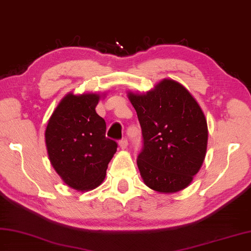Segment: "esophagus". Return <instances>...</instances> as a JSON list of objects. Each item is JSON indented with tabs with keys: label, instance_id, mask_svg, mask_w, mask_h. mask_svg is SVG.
Listing matches in <instances>:
<instances>
[{
	"label": "esophagus",
	"instance_id": "esophagus-1",
	"mask_svg": "<svg viewBox=\"0 0 251 251\" xmlns=\"http://www.w3.org/2000/svg\"><path fill=\"white\" fill-rule=\"evenodd\" d=\"M119 147H120L122 150H126V148H128V141H126V139H122L119 141Z\"/></svg>",
	"mask_w": 251,
	"mask_h": 251
}]
</instances>
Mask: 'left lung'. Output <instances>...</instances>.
<instances>
[{
	"label": "left lung",
	"mask_w": 251,
	"mask_h": 251,
	"mask_svg": "<svg viewBox=\"0 0 251 251\" xmlns=\"http://www.w3.org/2000/svg\"><path fill=\"white\" fill-rule=\"evenodd\" d=\"M143 135L137 160L144 184L162 194L186 188L207 150L203 110L182 83L163 79L146 94L128 91Z\"/></svg>",
	"instance_id": "left-lung-1"
}]
</instances>
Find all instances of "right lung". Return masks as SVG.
Masks as SVG:
<instances>
[{
  "label": "right lung",
  "instance_id": "add662e5",
  "mask_svg": "<svg viewBox=\"0 0 251 251\" xmlns=\"http://www.w3.org/2000/svg\"><path fill=\"white\" fill-rule=\"evenodd\" d=\"M105 94L69 92L48 120L45 143L50 164L66 185L78 192L98 187L117 143L105 138V122L96 112Z\"/></svg>",
  "mask_w": 251,
  "mask_h": 251
}]
</instances>
